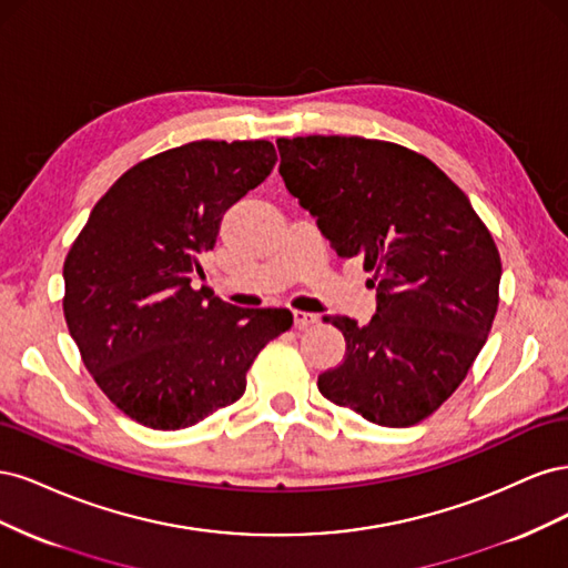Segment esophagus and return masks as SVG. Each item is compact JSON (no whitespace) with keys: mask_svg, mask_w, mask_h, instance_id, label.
<instances>
[{"mask_svg":"<svg viewBox=\"0 0 568 568\" xmlns=\"http://www.w3.org/2000/svg\"><path fill=\"white\" fill-rule=\"evenodd\" d=\"M317 315L315 313H303V311H294V322H296V326L298 329H305V326H313V324H317Z\"/></svg>","mask_w":568,"mask_h":568,"instance_id":"34e87169","label":"esophagus"}]
</instances>
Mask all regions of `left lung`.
Listing matches in <instances>:
<instances>
[{
    "instance_id": "8db88e82",
    "label": "left lung",
    "mask_w": 568,
    "mask_h": 568,
    "mask_svg": "<svg viewBox=\"0 0 568 568\" xmlns=\"http://www.w3.org/2000/svg\"><path fill=\"white\" fill-rule=\"evenodd\" d=\"M280 175L338 257L374 274L367 324L326 317L346 355L320 374L332 403L403 428L464 382L497 313L503 265L467 194L432 161L363 136L277 140Z\"/></svg>"
}]
</instances>
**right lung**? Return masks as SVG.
I'll return each instance as SVG.
<instances>
[{
    "label": "right lung",
    "mask_w": 568,
    "mask_h": 568,
    "mask_svg": "<svg viewBox=\"0 0 568 568\" xmlns=\"http://www.w3.org/2000/svg\"><path fill=\"white\" fill-rule=\"evenodd\" d=\"M255 142H192L130 168L63 263V315L84 367L128 417L178 432L239 400L286 307H236L203 282L220 222L272 173Z\"/></svg>",
    "instance_id": "add662e5"
}]
</instances>
